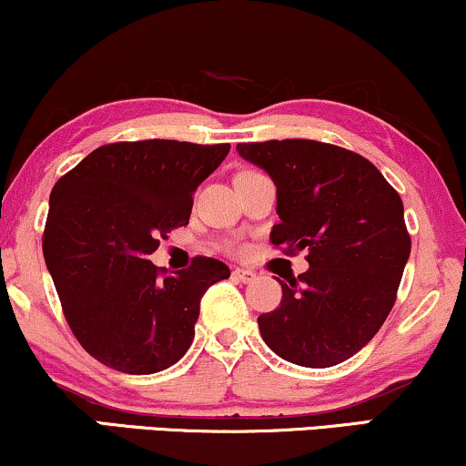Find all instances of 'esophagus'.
I'll use <instances>...</instances> for the list:
<instances>
[{"label":"esophagus","mask_w":466,"mask_h":466,"mask_svg":"<svg viewBox=\"0 0 466 466\" xmlns=\"http://www.w3.org/2000/svg\"><path fill=\"white\" fill-rule=\"evenodd\" d=\"M233 279H238L239 283H252V280L257 279V274L252 272V269L238 268V269H233Z\"/></svg>","instance_id":"esophagus-1"}]
</instances>
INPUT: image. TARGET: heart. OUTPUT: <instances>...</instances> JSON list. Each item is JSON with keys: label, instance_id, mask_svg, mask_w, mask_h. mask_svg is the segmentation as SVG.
<instances>
[{"label": "heart", "instance_id": "heart-1", "mask_svg": "<svg viewBox=\"0 0 466 466\" xmlns=\"http://www.w3.org/2000/svg\"><path fill=\"white\" fill-rule=\"evenodd\" d=\"M228 252H233V255H244L246 246L244 244H231V246H228Z\"/></svg>", "mask_w": 466, "mask_h": 466}]
</instances>
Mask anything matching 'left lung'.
Masks as SVG:
<instances>
[{
    "instance_id": "8db88e82",
    "label": "left lung",
    "mask_w": 466,
    "mask_h": 466,
    "mask_svg": "<svg viewBox=\"0 0 466 466\" xmlns=\"http://www.w3.org/2000/svg\"><path fill=\"white\" fill-rule=\"evenodd\" d=\"M277 183L280 222L269 242L307 250L309 269L259 315L263 341L289 363L332 367L371 341L391 313L410 235L391 183L363 155L318 140L238 145Z\"/></svg>"
}]
</instances>
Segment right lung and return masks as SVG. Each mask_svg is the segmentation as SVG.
I'll use <instances>...</instances> for the list:
<instances>
[{
  "label": "right lung",
  "instance_id": "1",
  "mask_svg": "<svg viewBox=\"0 0 466 466\" xmlns=\"http://www.w3.org/2000/svg\"><path fill=\"white\" fill-rule=\"evenodd\" d=\"M231 145L112 142L51 189L43 255L82 348L123 373L175 365L194 339L200 298L231 269L211 257L168 277L148 255L186 227L192 194Z\"/></svg>",
  "mask_w": 466,
  "mask_h": 466
}]
</instances>
